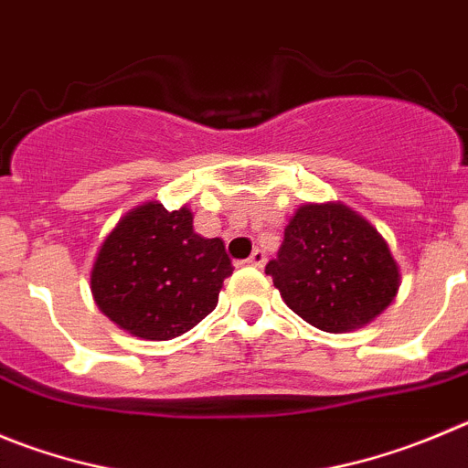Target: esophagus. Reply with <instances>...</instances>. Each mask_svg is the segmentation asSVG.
I'll return each mask as SVG.
<instances>
[{"label": "esophagus", "instance_id": "34e87169", "mask_svg": "<svg viewBox=\"0 0 468 468\" xmlns=\"http://www.w3.org/2000/svg\"><path fill=\"white\" fill-rule=\"evenodd\" d=\"M247 265H254V268H263L265 265V254L261 249H254V254L247 259Z\"/></svg>", "mask_w": 468, "mask_h": 468}]
</instances>
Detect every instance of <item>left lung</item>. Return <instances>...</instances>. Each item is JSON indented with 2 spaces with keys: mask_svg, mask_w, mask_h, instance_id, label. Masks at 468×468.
<instances>
[{
  "mask_svg": "<svg viewBox=\"0 0 468 468\" xmlns=\"http://www.w3.org/2000/svg\"><path fill=\"white\" fill-rule=\"evenodd\" d=\"M265 274L288 307L325 333L367 325L399 288V268L386 239L339 203L303 205Z\"/></svg>",
  "mask_w": 468,
  "mask_h": 468,
  "instance_id": "8db88e82",
  "label": "left lung"
}]
</instances>
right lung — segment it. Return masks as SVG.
<instances>
[{"instance_id":"1","label":"right lung","mask_w":468,"mask_h":468,"mask_svg":"<svg viewBox=\"0 0 468 468\" xmlns=\"http://www.w3.org/2000/svg\"><path fill=\"white\" fill-rule=\"evenodd\" d=\"M233 274L219 238H200L186 207L145 203L99 249L91 295L112 323L141 339H173L203 321Z\"/></svg>"}]
</instances>
